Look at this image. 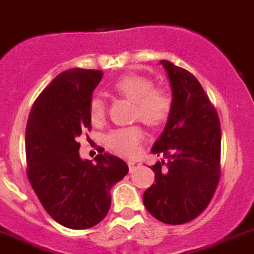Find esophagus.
<instances>
[{"label":"esophagus","instance_id":"esophagus-1","mask_svg":"<svg viewBox=\"0 0 254 254\" xmlns=\"http://www.w3.org/2000/svg\"><path fill=\"white\" fill-rule=\"evenodd\" d=\"M127 165H129L130 173H132L136 168L140 167V163L136 162V160H127Z\"/></svg>","mask_w":254,"mask_h":254}]
</instances>
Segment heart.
<instances>
[{
  "mask_svg": "<svg viewBox=\"0 0 254 254\" xmlns=\"http://www.w3.org/2000/svg\"><path fill=\"white\" fill-rule=\"evenodd\" d=\"M114 90L129 100L134 101L135 119H139L148 127H158L169 120L174 108L172 92L165 87L154 86L148 77L127 75L114 84ZM105 101L94 95L89 101V116L94 124H101L105 119ZM144 131L139 125L115 127L106 134L105 141L111 151L120 155H132L136 153Z\"/></svg>",
  "mask_w": 254,
  "mask_h": 254,
  "instance_id": "heart-1",
  "label": "heart"
}]
</instances>
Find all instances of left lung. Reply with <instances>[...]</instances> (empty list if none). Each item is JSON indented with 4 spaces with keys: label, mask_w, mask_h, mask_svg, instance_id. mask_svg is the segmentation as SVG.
I'll use <instances>...</instances> for the list:
<instances>
[{
    "label": "left lung",
    "mask_w": 254,
    "mask_h": 254,
    "mask_svg": "<svg viewBox=\"0 0 254 254\" xmlns=\"http://www.w3.org/2000/svg\"><path fill=\"white\" fill-rule=\"evenodd\" d=\"M172 85L174 108L153 151L155 182L144 191L148 212L167 224L195 219L212 200L220 178V123L193 73L160 61Z\"/></svg>",
    "instance_id": "obj_1"
}]
</instances>
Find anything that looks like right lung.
I'll use <instances>...</instances> for the list:
<instances>
[{
	"mask_svg": "<svg viewBox=\"0 0 254 254\" xmlns=\"http://www.w3.org/2000/svg\"><path fill=\"white\" fill-rule=\"evenodd\" d=\"M100 70L59 73L35 100L26 125L27 178L50 217L66 228L87 229L110 209V189L129 172L127 163L104 153L82 160L77 143L91 129L89 101Z\"/></svg>",
	"mask_w": 254,
	"mask_h": 254,
	"instance_id": "right-lung-1",
	"label": "right lung"
}]
</instances>
